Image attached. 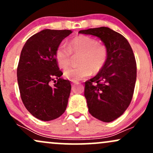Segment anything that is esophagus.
Instances as JSON below:
<instances>
[{"label":"esophagus","mask_w":153,"mask_h":153,"mask_svg":"<svg viewBox=\"0 0 153 153\" xmlns=\"http://www.w3.org/2000/svg\"><path fill=\"white\" fill-rule=\"evenodd\" d=\"M73 83H74V84L78 83V82H77V81H73Z\"/></svg>","instance_id":"34e87169"}]
</instances>
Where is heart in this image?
Returning a JSON list of instances; mask_svg holds the SVG:
<instances>
[{
  "instance_id": "heart-1",
  "label": "heart",
  "mask_w": 153,
  "mask_h": 153,
  "mask_svg": "<svg viewBox=\"0 0 153 153\" xmlns=\"http://www.w3.org/2000/svg\"><path fill=\"white\" fill-rule=\"evenodd\" d=\"M73 54H80L78 67H71L64 71L65 78L72 81H78L99 72L104 66L108 57V50L103 44L85 35L75 36L68 46L61 44L55 51V59L59 68H65L70 65Z\"/></svg>"
}]
</instances>
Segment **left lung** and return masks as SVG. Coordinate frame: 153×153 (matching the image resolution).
Here are the masks:
<instances>
[{"label":"left lung","instance_id":"left-lung-1","mask_svg":"<svg viewBox=\"0 0 153 153\" xmlns=\"http://www.w3.org/2000/svg\"><path fill=\"white\" fill-rule=\"evenodd\" d=\"M99 37L108 50L106 62L96 76L85 82L88 111L103 122L119 118L130 104L137 78V65L127 39L110 28L79 31Z\"/></svg>","mask_w":153,"mask_h":153}]
</instances>
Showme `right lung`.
Segmentation results:
<instances>
[{
	"label": "right lung",
	"mask_w": 153,
	"mask_h": 153,
	"mask_svg": "<svg viewBox=\"0 0 153 153\" xmlns=\"http://www.w3.org/2000/svg\"><path fill=\"white\" fill-rule=\"evenodd\" d=\"M72 32L44 29L31 36L21 52L17 68L21 98L29 113L42 121L58 118L67 108L71 85L61 78L55 51Z\"/></svg>",
	"instance_id": "obj_1"
}]
</instances>
